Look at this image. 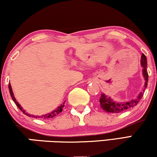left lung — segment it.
I'll return each mask as SVG.
<instances>
[{"mask_svg": "<svg viewBox=\"0 0 157 157\" xmlns=\"http://www.w3.org/2000/svg\"><path fill=\"white\" fill-rule=\"evenodd\" d=\"M141 66L142 67V75L145 79V82L142 91L140 92V94L136 97L135 99H132L129 101H122V102H118V101H114L110 97H108L107 94L101 93L100 98V107L105 112H109V113H120L130 108L134 107V106L137 105L140 102L141 99L142 98L143 94H144V90L147 87L148 82V72H147V57L144 54L141 56Z\"/></svg>", "mask_w": 157, "mask_h": 157, "instance_id": "left-lung-1", "label": "left lung"}]
</instances>
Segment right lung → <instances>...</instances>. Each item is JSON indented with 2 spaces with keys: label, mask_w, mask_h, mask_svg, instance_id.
<instances>
[{
  "label": "right lung",
  "mask_w": 157,
  "mask_h": 157,
  "mask_svg": "<svg viewBox=\"0 0 157 157\" xmlns=\"http://www.w3.org/2000/svg\"><path fill=\"white\" fill-rule=\"evenodd\" d=\"M8 88H9V91H10V96H11V98L13 99V101H14L15 105L17 107L19 108L20 110L21 111L23 112V114H25V115H27L28 117H35V118H40V119H52V118H54L55 117H56L58 115V114L60 113V112L63 111V107H65V101H64L63 104H61L60 106H59L58 107L56 108V109H54L53 111H52L51 112H50V113H48V114H43V115H40V116H35V115H33V114H28V112H26L25 110L23 109V107H21V105L17 102L16 101V99L15 98V96H14V94H13V90H12V87H11V85H10V83H9V85H8Z\"/></svg>",
  "instance_id": "right-lung-1"
}]
</instances>
